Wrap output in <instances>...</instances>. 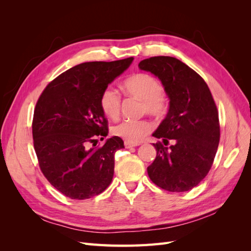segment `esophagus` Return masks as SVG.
Listing matches in <instances>:
<instances>
[{
    "label": "esophagus",
    "mask_w": 251,
    "mask_h": 251,
    "mask_svg": "<svg viewBox=\"0 0 251 251\" xmlns=\"http://www.w3.org/2000/svg\"><path fill=\"white\" fill-rule=\"evenodd\" d=\"M137 146H140V143H133V142H130V141H125V147L126 149H131V148H135Z\"/></svg>",
    "instance_id": "esophagus-1"
}]
</instances>
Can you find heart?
<instances>
[{
  "instance_id": "1",
  "label": "heart",
  "mask_w": 251,
  "mask_h": 251,
  "mask_svg": "<svg viewBox=\"0 0 251 251\" xmlns=\"http://www.w3.org/2000/svg\"><path fill=\"white\" fill-rule=\"evenodd\" d=\"M126 93L142 101V111L157 117L163 116L168 110V98L163 94L162 85L158 79L146 73L135 74L124 83ZM100 104L103 114L116 119L120 113L121 100L117 91L107 87L100 95ZM153 130L148 120H124L112 127V133L130 142H137Z\"/></svg>"
}]
</instances>
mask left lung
Wrapping results in <instances>:
<instances>
[{
  "mask_svg": "<svg viewBox=\"0 0 251 251\" xmlns=\"http://www.w3.org/2000/svg\"><path fill=\"white\" fill-rule=\"evenodd\" d=\"M139 69L161 81L170 100L166 117L153 133L162 143L148 168L150 179L162 189L187 192L208 174L220 140L219 115L208 86L200 75L172 56L143 59ZM171 141L172 144L166 147Z\"/></svg>",
  "mask_w": 251,
  "mask_h": 251,
  "instance_id": "left-lung-1",
  "label": "left lung"
}]
</instances>
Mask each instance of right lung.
<instances>
[{
	"mask_svg": "<svg viewBox=\"0 0 251 251\" xmlns=\"http://www.w3.org/2000/svg\"><path fill=\"white\" fill-rule=\"evenodd\" d=\"M133 59L75 66L53 79L36 102L32 135L40 168L68 198L89 199L112 182L114 155L125 146L113 136L96 147L97 137L109 133L100 98Z\"/></svg>",
	"mask_w": 251,
	"mask_h": 251,
	"instance_id": "1",
	"label": "right lung"
}]
</instances>
